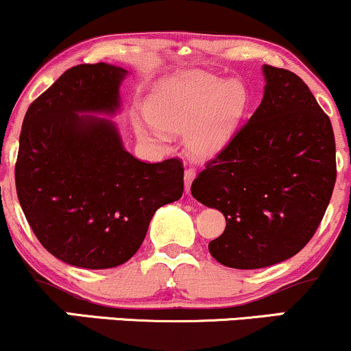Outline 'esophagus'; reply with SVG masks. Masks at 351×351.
I'll use <instances>...</instances> for the list:
<instances>
[{"instance_id": "esophagus-1", "label": "esophagus", "mask_w": 351, "mask_h": 351, "mask_svg": "<svg viewBox=\"0 0 351 351\" xmlns=\"http://www.w3.org/2000/svg\"><path fill=\"white\" fill-rule=\"evenodd\" d=\"M196 176V170L195 168H188L186 171H184V191L189 193V188H191V183L193 180H195Z\"/></svg>"}]
</instances>
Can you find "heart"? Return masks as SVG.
<instances>
[{
  "label": "heart",
  "instance_id": "1",
  "mask_svg": "<svg viewBox=\"0 0 351 351\" xmlns=\"http://www.w3.org/2000/svg\"><path fill=\"white\" fill-rule=\"evenodd\" d=\"M249 107L239 80L191 71L167 79L148 104L150 122L135 123L143 142L165 147L171 135H186L195 158H215L234 140Z\"/></svg>",
  "mask_w": 351,
  "mask_h": 351
}]
</instances>
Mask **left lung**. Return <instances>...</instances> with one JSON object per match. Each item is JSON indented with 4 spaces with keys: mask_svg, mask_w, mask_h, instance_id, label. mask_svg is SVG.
Instances as JSON below:
<instances>
[{
    "mask_svg": "<svg viewBox=\"0 0 351 351\" xmlns=\"http://www.w3.org/2000/svg\"><path fill=\"white\" fill-rule=\"evenodd\" d=\"M264 97L191 195L226 217L208 245L219 264L261 269L295 256L315 234L337 180L335 136L307 84L263 66Z\"/></svg>",
    "mask_w": 351,
    "mask_h": 351,
    "instance_id": "8db88e82",
    "label": "left lung"
}]
</instances>
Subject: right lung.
I'll list each match as a JSON object with an SVG mask.
<instances>
[{
  "label": "right lung",
  "instance_id": "1",
  "mask_svg": "<svg viewBox=\"0 0 351 351\" xmlns=\"http://www.w3.org/2000/svg\"><path fill=\"white\" fill-rule=\"evenodd\" d=\"M128 71L80 64L64 72L24 115L16 191L36 237L84 269L127 263L155 211L183 195V165L145 163L125 150L110 119Z\"/></svg>",
  "mask_w": 351,
  "mask_h": 351
}]
</instances>
